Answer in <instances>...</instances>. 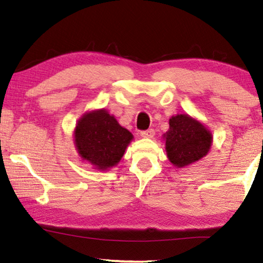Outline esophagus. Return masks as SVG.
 <instances>
[{
    "instance_id": "1",
    "label": "esophagus",
    "mask_w": 263,
    "mask_h": 263,
    "mask_svg": "<svg viewBox=\"0 0 263 263\" xmlns=\"http://www.w3.org/2000/svg\"><path fill=\"white\" fill-rule=\"evenodd\" d=\"M155 135V131L153 128H149V130H145V131H141L140 132V136L142 138H153Z\"/></svg>"
}]
</instances>
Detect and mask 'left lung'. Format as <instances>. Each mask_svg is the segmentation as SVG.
<instances>
[{"label": "left lung", "mask_w": 263, "mask_h": 263, "mask_svg": "<svg viewBox=\"0 0 263 263\" xmlns=\"http://www.w3.org/2000/svg\"><path fill=\"white\" fill-rule=\"evenodd\" d=\"M169 161L176 167H185L205 157L211 147V133L188 115H177L169 119V130L164 133Z\"/></svg>", "instance_id": "8db88e82"}]
</instances>
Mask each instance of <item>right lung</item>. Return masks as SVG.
<instances>
[{
	"mask_svg": "<svg viewBox=\"0 0 263 263\" xmlns=\"http://www.w3.org/2000/svg\"><path fill=\"white\" fill-rule=\"evenodd\" d=\"M132 138L131 132L105 110L83 115L75 127V144L80 155L99 169L118 163Z\"/></svg>",
	"mask_w": 263,
	"mask_h": 263,
	"instance_id": "obj_1",
	"label": "right lung"
}]
</instances>
